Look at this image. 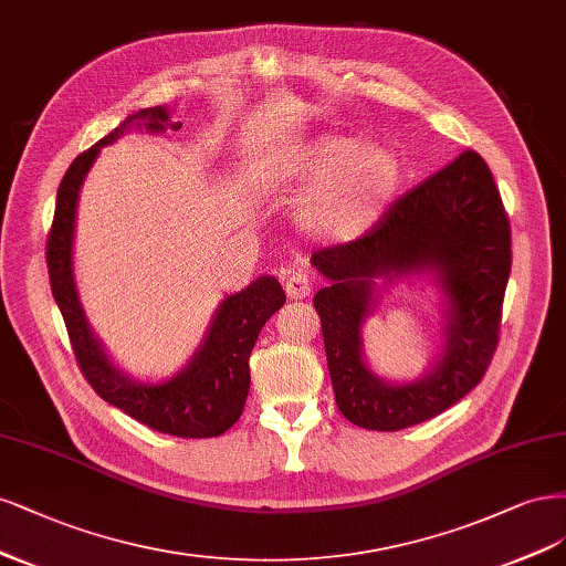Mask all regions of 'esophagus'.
I'll list each match as a JSON object with an SVG mask.
<instances>
[{"label":"esophagus","mask_w":566,"mask_h":566,"mask_svg":"<svg viewBox=\"0 0 566 566\" xmlns=\"http://www.w3.org/2000/svg\"><path fill=\"white\" fill-rule=\"evenodd\" d=\"M286 289V296L294 298V301H301V298H307L310 291H313V280H310L305 272H294L284 284Z\"/></svg>","instance_id":"esophagus-1"}]
</instances>
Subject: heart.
I'll use <instances>...</instances> for the list:
<instances>
[{
    "label": "heart",
    "instance_id": "b5f03b06",
    "mask_svg": "<svg viewBox=\"0 0 566 566\" xmlns=\"http://www.w3.org/2000/svg\"><path fill=\"white\" fill-rule=\"evenodd\" d=\"M289 176L319 184L303 205V226L332 240H353L386 211L402 180V164L380 145L350 136H319L289 164Z\"/></svg>",
    "mask_w": 566,
    "mask_h": 566
}]
</instances>
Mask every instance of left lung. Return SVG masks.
<instances>
[{
	"label": "left lung",
	"instance_id": "left-lung-1",
	"mask_svg": "<svg viewBox=\"0 0 566 566\" xmlns=\"http://www.w3.org/2000/svg\"><path fill=\"white\" fill-rule=\"evenodd\" d=\"M510 221L486 161L463 150L413 186L357 240L317 249L313 265L329 280L315 294L326 361L340 413L350 423L395 432L447 411L484 378L496 353L503 296L513 265ZM432 269L450 301L448 350L407 387L376 379L360 359L358 326L376 276Z\"/></svg>",
	"mask_w": 566,
	"mask_h": 566
}]
</instances>
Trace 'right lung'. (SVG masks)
<instances>
[{
	"label": "right lung",
	"mask_w": 566,
	"mask_h": 566,
	"mask_svg": "<svg viewBox=\"0 0 566 566\" xmlns=\"http://www.w3.org/2000/svg\"><path fill=\"white\" fill-rule=\"evenodd\" d=\"M132 126H143L148 132H178L180 122L169 119L167 107L138 111L70 164L59 186L56 211L46 240L51 294L59 303L80 371L98 397L157 432L197 437V440L218 437L230 430L244 411L251 382L249 355L263 324L284 305L286 296L275 277H261L240 294L228 296L218 307L202 348L192 357L188 369L159 386H145L113 367L101 343L88 332L77 298L75 280H72V230H75L80 188L91 164L101 148L115 143Z\"/></svg>",
	"instance_id": "add662e5"
}]
</instances>
